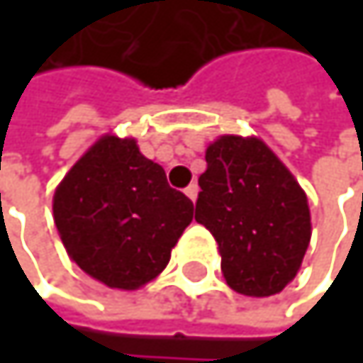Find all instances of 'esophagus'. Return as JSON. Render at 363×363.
I'll return each instance as SVG.
<instances>
[{
    "mask_svg": "<svg viewBox=\"0 0 363 363\" xmlns=\"http://www.w3.org/2000/svg\"><path fill=\"white\" fill-rule=\"evenodd\" d=\"M184 193H186V197H189L191 201H195V199H197V193H199V186H197V182H191V184L184 189Z\"/></svg>",
    "mask_w": 363,
    "mask_h": 363,
    "instance_id": "obj_1",
    "label": "esophagus"
}]
</instances>
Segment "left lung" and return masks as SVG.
Wrapping results in <instances>:
<instances>
[{"instance_id": "left-lung-1", "label": "left lung", "mask_w": 363, "mask_h": 363, "mask_svg": "<svg viewBox=\"0 0 363 363\" xmlns=\"http://www.w3.org/2000/svg\"><path fill=\"white\" fill-rule=\"evenodd\" d=\"M195 220L216 240L220 269L246 296L281 292L311 240L307 195L258 138L220 136L206 149Z\"/></svg>"}]
</instances>
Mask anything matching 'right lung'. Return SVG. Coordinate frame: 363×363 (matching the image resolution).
Masks as SVG:
<instances>
[{
  "mask_svg": "<svg viewBox=\"0 0 363 363\" xmlns=\"http://www.w3.org/2000/svg\"><path fill=\"white\" fill-rule=\"evenodd\" d=\"M54 223L69 256L109 288L155 279L193 220V201L168 184L134 138L103 136L54 193Z\"/></svg>",
  "mask_w": 363,
  "mask_h": 363,
  "instance_id": "add662e5",
  "label": "right lung"
}]
</instances>
